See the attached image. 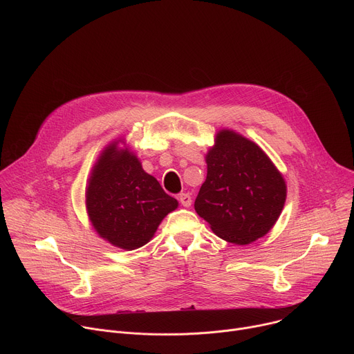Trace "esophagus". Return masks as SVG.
I'll use <instances>...</instances> for the list:
<instances>
[{"label":"esophagus","instance_id":"34e87169","mask_svg":"<svg viewBox=\"0 0 354 354\" xmlns=\"http://www.w3.org/2000/svg\"><path fill=\"white\" fill-rule=\"evenodd\" d=\"M178 200L180 201V205H182L183 207H189V206L192 205V197H190V194H187V193H180V194L178 196Z\"/></svg>","mask_w":354,"mask_h":354}]
</instances>
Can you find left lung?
<instances>
[{
    "label": "left lung",
    "mask_w": 354,
    "mask_h": 354,
    "mask_svg": "<svg viewBox=\"0 0 354 354\" xmlns=\"http://www.w3.org/2000/svg\"><path fill=\"white\" fill-rule=\"evenodd\" d=\"M206 164L207 178L196 197V213L216 235L235 245L266 235L284 207L287 186L265 151L224 129L216 134Z\"/></svg>",
    "instance_id": "left-lung-1"
}]
</instances>
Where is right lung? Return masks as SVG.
Returning <instances> with one entry per match:
<instances>
[{
	"instance_id": "1",
	"label": "right lung",
	"mask_w": 354,
	"mask_h": 354,
	"mask_svg": "<svg viewBox=\"0 0 354 354\" xmlns=\"http://www.w3.org/2000/svg\"><path fill=\"white\" fill-rule=\"evenodd\" d=\"M122 140L111 142L95 162L85 192L89 221L113 246L133 250L154 236L178 200L148 175Z\"/></svg>"
}]
</instances>
